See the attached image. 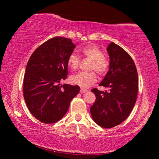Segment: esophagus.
<instances>
[{
	"mask_svg": "<svg viewBox=\"0 0 159 159\" xmlns=\"http://www.w3.org/2000/svg\"><path fill=\"white\" fill-rule=\"evenodd\" d=\"M88 90H86V89H83V88H81V90H80V93H85L88 92Z\"/></svg>",
	"mask_w": 159,
	"mask_h": 159,
	"instance_id": "1",
	"label": "esophagus"
}]
</instances>
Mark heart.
Returning <instances> with one entry per match:
<instances>
[{
	"label": "heart",
	"mask_w": 159,
	"mask_h": 159,
	"mask_svg": "<svg viewBox=\"0 0 159 159\" xmlns=\"http://www.w3.org/2000/svg\"><path fill=\"white\" fill-rule=\"evenodd\" d=\"M82 54L89 59L92 60L90 69L95 70L100 75H104L107 72L109 63L103 56L102 51L95 45H88L82 49ZM80 64V58L75 53L71 54L67 59V65L71 70H76ZM73 84H77L83 88H87L95 83L97 80V75L94 71L79 72L74 75L70 78Z\"/></svg>",
	"instance_id": "1"
}]
</instances>
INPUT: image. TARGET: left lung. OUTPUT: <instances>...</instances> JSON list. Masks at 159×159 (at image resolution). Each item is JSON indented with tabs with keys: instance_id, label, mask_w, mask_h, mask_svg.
<instances>
[{
	"instance_id": "8db88e82",
	"label": "left lung",
	"mask_w": 159,
	"mask_h": 159,
	"mask_svg": "<svg viewBox=\"0 0 159 159\" xmlns=\"http://www.w3.org/2000/svg\"><path fill=\"white\" fill-rule=\"evenodd\" d=\"M106 50L109 69L99 85L108 90H91L96 99L90 107V114L97 125L112 128L123 122L133 109L138 92V76L133 60L125 50L112 42Z\"/></svg>"
}]
</instances>
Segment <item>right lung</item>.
<instances>
[{
  "mask_svg": "<svg viewBox=\"0 0 159 159\" xmlns=\"http://www.w3.org/2000/svg\"><path fill=\"white\" fill-rule=\"evenodd\" d=\"M75 47L71 39L56 37L39 46L28 61L24 98L28 109L41 122L59 121L80 92L78 85L60 84L68 75L67 59Z\"/></svg>",
  "mask_w": 159,
  "mask_h": 159,
  "instance_id": "1",
  "label": "right lung"
}]
</instances>
